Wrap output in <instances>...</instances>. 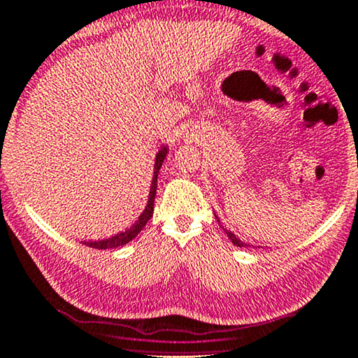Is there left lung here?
Masks as SVG:
<instances>
[{"label": "left lung", "mask_w": 358, "mask_h": 358, "mask_svg": "<svg viewBox=\"0 0 358 358\" xmlns=\"http://www.w3.org/2000/svg\"><path fill=\"white\" fill-rule=\"evenodd\" d=\"M226 234H227V237L229 239L232 241V244L234 245H237V247H249V244H245V242H242L239 237H236V234H232L231 231H226Z\"/></svg>", "instance_id": "8db88e82"}]
</instances>
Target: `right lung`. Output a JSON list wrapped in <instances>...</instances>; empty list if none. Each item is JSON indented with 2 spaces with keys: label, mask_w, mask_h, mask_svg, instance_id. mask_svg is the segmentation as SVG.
<instances>
[{
  "label": "right lung",
  "mask_w": 358,
  "mask_h": 358,
  "mask_svg": "<svg viewBox=\"0 0 358 358\" xmlns=\"http://www.w3.org/2000/svg\"><path fill=\"white\" fill-rule=\"evenodd\" d=\"M165 155H166V147H162V150H159V154H157V157H155V165H154L155 170H154V178H152L149 203H147L144 213L141 214L139 219H137V221L132 224V226L127 229V231L119 232V234L109 237V239H103V241H96V242H85L83 241L85 245L93 247V249H99V250L114 249V247L127 244V242H131L137 234H139L142 229H144L147 221H149V219L152 217V214H154V201H155V193H157V176H159V170H160L162 164H164Z\"/></svg>",
  "instance_id": "1"
}]
</instances>
